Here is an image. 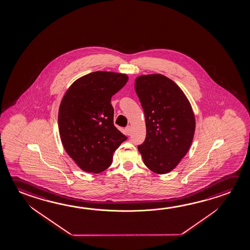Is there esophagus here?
<instances>
[{
  "mask_svg": "<svg viewBox=\"0 0 250 250\" xmlns=\"http://www.w3.org/2000/svg\"><path fill=\"white\" fill-rule=\"evenodd\" d=\"M131 128L130 125L125 127V133H126L127 135H131Z\"/></svg>",
  "mask_w": 250,
  "mask_h": 250,
  "instance_id": "1",
  "label": "esophagus"
}]
</instances>
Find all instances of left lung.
I'll list each match as a JSON object with an SVG mask.
<instances>
[{
  "mask_svg": "<svg viewBox=\"0 0 250 250\" xmlns=\"http://www.w3.org/2000/svg\"><path fill=\"white\" fill-rule=\"evenodd\" d=\"M136 93L145 112L146 137L138 146L145 165L158 174L172 171L188 153L195 117L184 92L161 74L135 79Z\"/></svg>",
  "mask_w": 250,
  "mask_h": 250,
  "instance_id": "8db88e82",
  "label": "left lung"
}]
</instances>
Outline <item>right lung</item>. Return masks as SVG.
I'll use <instances>...</instances> for the list:
<instances>
[{
  "instance_id": "1",
  "label": "right lung",
  "mask_w": 250,
  "mask_h": 250,
  "mask_svg": "<svg viewBox=\"0 0 250 250\" xmlns=\"http://www.w3.org/2000/svg\"><path fill=\"white\" fill-rule=\"evenodd\" d=\"M128 81L125 74L95 71L67 90L58 111V127L66 152L83 171L99 173L109 167L126 137L113 124L111 97Z\"/></svg>"
}]
</instances>
